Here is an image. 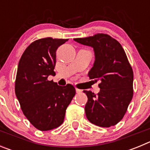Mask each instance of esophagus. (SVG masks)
I'll list each match as a JSON object with an SVG mask.
<instances>
[{"instance_id":"obj_1","label":"esophagus","mask_w":150,"mask_h":150,"mask_svg":"<svg viewBox=\"0 0 150 150\" xmlns=\"http://www.w3.org/2000/svg\"><path fill=\"white\" fill-rule=\"evenodd\" d=\"M76 93H80V92H82V90H80V89H79V88H76Z\"/></svg>"}]
</instances>
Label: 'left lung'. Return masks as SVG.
I'll list each match as a JSON object with an SVG mask.
<instances>
[{
  "mask_svg": "<svg viewBox=\"0 0 150 150\" xmlns=\"http://www.w3.org/2000/svg\"><path fill=\"white\" fill-rule=\"evenodd\" d=\"M74 40L93 48L95 62L88 75L100 81L98 95L83 91L88 97L85 107L87 119L100 127L115 125L125 114L133 97L134 74L126 54L121 44L108 34Z\"/></svg>",
  "mask_w": 150,
  "mask_h": 150,
  "instance_id": "obj_1",
  "label": "left lung"
}]
</instances>
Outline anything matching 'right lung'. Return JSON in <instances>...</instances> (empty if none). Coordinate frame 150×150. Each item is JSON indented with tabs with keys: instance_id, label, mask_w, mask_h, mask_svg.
Segmentation results:
<instances>
[{
	"instance_id": "right-lung-1",
	"label": "right lung",
	"mask_w": 150,
	"mask_h": 150,
	"mask_svg": "<svg viewBox=\"0 0 150 150\" xmlns=\"http://www.w3.org/2000/svg\"><path fill=\"white\" fill-rule=\"evenodd\" d=\"M67 40L52 38L35 40L28 46L18 62L16 95L24 115L40 131L60 126L76 94L72 85L61 86L47 79L54 73L57 49Z\"/></svg>"
}]
</instances>
